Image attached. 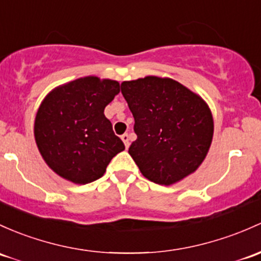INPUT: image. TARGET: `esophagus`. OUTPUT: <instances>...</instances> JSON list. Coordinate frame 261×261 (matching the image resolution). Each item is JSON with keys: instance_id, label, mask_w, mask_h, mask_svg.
Here are the masks:
<instances>
[{"instance_id": "obj_1", "label": "esophagus", "mask_w": 261, "mask_h": 261, "mask_svg": "<svg viewBox=\"0 0 261 261\" xmlns=\"http://www.w3.org/2000/svg\"><path fill=\"white\" fill-rule=\"evenodd\" d=\"M121 140L123 141V144H125L126 149H127L128 145H130V136H128V134H123L121 136Z\"/></svg>"}]
</instances>
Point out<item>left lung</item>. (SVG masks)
Returning a JSON list of instances; mask_svg holds the SVG:
<instances>
[{"label": "left lung", "mask_w": 261, "mask_h": 261, "mask_svg": "<svg viewBox=\"0 0 261 261\" xmlns=\"http://www.w3.org/2000/svg\"><path fill=\"white\" fill-rule=\"evenodd\" d=\"M138 139L128 153L146 179L171 185L194 172L211 145L214 121L200 96L171 79L123 81Z\"/></svg>", "instance_id": "8db88e82"}]
</instances>
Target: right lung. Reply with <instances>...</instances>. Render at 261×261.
<instances>
[{"label":"right lung","mask_w":261,"mask_h":261,"mask_svg":"<svg viewBox=\"0 0 261 261\" xmlns=\"http://www.w3.org/2000/svg\"><path fill=\"white\" fill-rule=\"evenodd\" d=\"M119 92L117 81L89 76L46 96L35 120V140L56 174L75 184L92 182L105 174L111 159L125 150L103 114Z\"/></svg>","instance_id":"right-lung-1"}]
</instances>
